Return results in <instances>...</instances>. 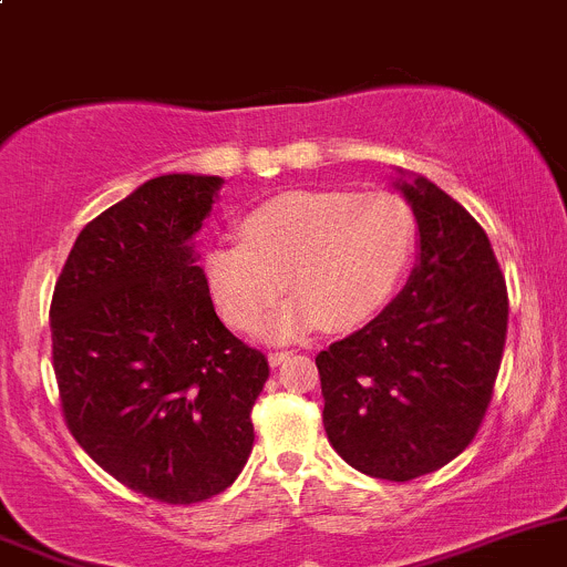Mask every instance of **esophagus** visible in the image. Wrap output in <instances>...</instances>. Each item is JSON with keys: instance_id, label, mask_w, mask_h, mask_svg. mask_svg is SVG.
I'll return each instance as SVG.
<instances>
[{"instance_id": "obj_1", "label": "esophagus", "mask_w": 567, "mask_h": 567, "mask_svg": "<svg viewBox=\"0 0 567 567\" xmlns=\"http://www.w3.org/2000/svg\"><path fill=\"white\" fill-rule=\"evenodd\" d=\"M289 359H292V353H289V350H275V353L267 355L269 368H280V364H287Z\"/></svg>"}]
</instances>
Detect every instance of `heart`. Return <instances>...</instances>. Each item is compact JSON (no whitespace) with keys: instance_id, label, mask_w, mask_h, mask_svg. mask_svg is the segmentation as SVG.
Returning <instances> with one entry per match:
<instances>
[{"instance_id":"b5f03b06","label":"heart","mask_w":567,"mask_h":567,"mask_svg":"<svg viewBox=\"0 0 567 567\" xmlns=\"http://www.w3.org/2000/svg\"><path fill=\"white\" fill-rule=\"evenodd\" d=\"M414 214L390 192L298 188L245 214L241 241H214L206 275L219 315L250 331L287 284L295 295L261 337L292 342L315 328L350 331L384 311L414 252Z\"/></svg>"}]
</instances>
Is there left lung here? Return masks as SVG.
<instances>
[{
  "mask_svg": "<svg viewBox=\"0 0 567 567\" xmlns=\"http://www.w3.org/2000/svg\"><path fill=\"white\" fill-rule=\"evenodd\" d=\"M417 223L403 292L317 355L328 442L355 471L412 482L462 454L493 398L506 284L482 225L429 177L395 169Z\"/></svg>",
  "mask_w": 567,
  "mask_h": 567,
  "instance_id": "obj_1",
  "label": "left lung"
}]
</instances>
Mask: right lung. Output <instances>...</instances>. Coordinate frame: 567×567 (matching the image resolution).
<instances>
[{
  "label": "right lung",
  "instance_id": "1",
  "mask_svg": "<svg viewBox=\"0 0 567 567\" xmlns=\"http://www.w3.org/2000/svg\"><path fill=\"white\" fill-rule=\"evenodd\" d=\"M217 175L153 177L80 230L50 309L63 417L116 482L197 504L236 482L269 368L217 317L197 241Z\"/></svg>",
  "mask_w": 567,
  "mask_h": 567
}]
</instances>
